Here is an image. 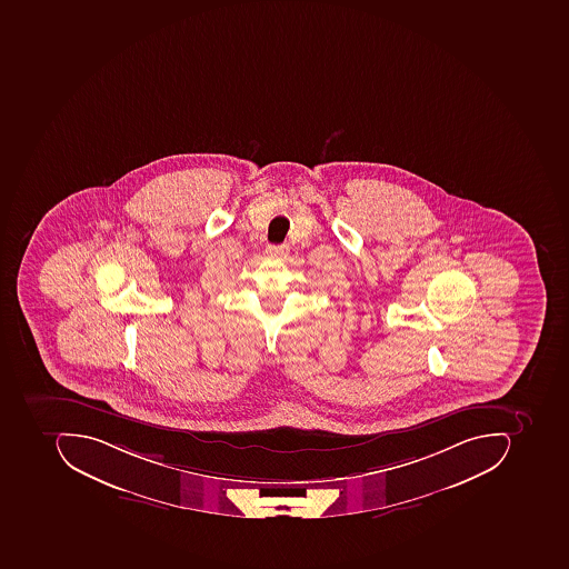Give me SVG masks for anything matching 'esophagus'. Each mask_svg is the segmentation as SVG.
Listing matches in <instances>:
<instances>
[{
  "label": "esophagus",
  "mask_w": 569,
  "mask_h": 569,
  "mask_svg": "<svg viewBox=\"0 0 569 569\" xmlns=\"http://www.w3.org/2000/svg\"><path fill=\"white\" fill-rule=\"evenodd\" d=\"M290 248L287 244L268 246L267 253L271 257L286 258L289 257Z\"/></svg>",
  "instance_id": "1"
}]
</instances>
